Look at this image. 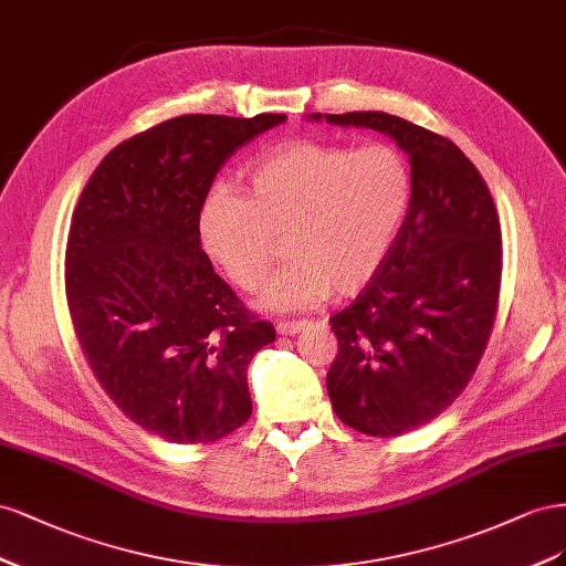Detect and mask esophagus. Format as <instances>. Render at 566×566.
Here are the masks:
<instances>
[{"label":"esophagus","mask_w":566,"mask_h":566,"mask_svg":"<svg viewBox=\"0 0 566 566\" xmlns=\"http://www.w3.org/2000/svg\"><path fill=\"white\" fill-rule=\"evenodd\" d=\"M311 322L308 319H296V322H277V334L282 336H294L303 329H308Z\"/></svg>","instance_id":"1"}]
</instances>
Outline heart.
Masks as SVG:
<instances>
[{"label":"heart","mask_w":566,"mask_h":566,"mask_svg":"<svg viewBox=\"0 0 566 566\" xmlns=\"http://www.w3.org/2000/svg\"><path fill=\"white\" fill-rule=\"evenodd\" d=\"M410 168L389 144L363 149L298 139L258 158L249 191L218 185L201 208L206 253L244 292L261 286L286 237L292 258L265 284L272 313L355 294L391 253L410 203Z\"/></svg>","instance_id":"heart-1"}]
</instances>
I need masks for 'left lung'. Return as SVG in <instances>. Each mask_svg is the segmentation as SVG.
<instances>
[{
    "mask_svg": "<svg viewBox=\"0 0 566 566\" xmlns=\"http://www.w3.org/2000/svg\"><path fill=\"white\" fill-rule=\"evenodd\" d=\"M369 127L410 160L408 216L384 265L329 317L336 417L367 436H400L439 417L472 379L493 329L500 222L483 177L453 142L384 111L311 113Z\"/></svg>",
    "mask_w": 566,
    "mask_h": 566,
    "instance_id": "obj_1",
    "label": "left lung"
}]
</instances>
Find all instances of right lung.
Instances as JSON below:
<instances>
[{"label":"right lung","mask_w":566,"mask_h":566,"mask_svg":"<svg viewBox=\"0 0 566 566\" xmlns=\"http://www.w3.org/2000/svg\"><path fill=\"white\" fill-rule=\"evenodd\" d=\"M284 113L180 116L118 144L80 193L66 247L77 342L111 400L170 443H213L251 417L247 367L274 342L201 249L218 170Z\"/></svg>","instance_id":"obj_1"}]
</instances>
